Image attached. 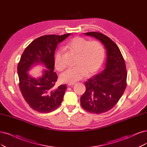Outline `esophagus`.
I'll use <instances>...</instances> for the list:
<instances>
[{"instance_id": "34e87169", "label": "esophagus", "mask_w": 147, "mask_h": 147, "mask_svg": "<svg viewBox=\"0 0 147 147\" xmlns=\"http://www.w3.org/2000/svg\"><path fill=\"white\" fill-rule=\"evenodd\" d=\"M74 84H75L74 83V84H68L67 85H68V86H73Z\"/></svg>"}]
</instances>
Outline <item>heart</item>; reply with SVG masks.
<instances>
[{
    "label": "heart",
    "mask_w": 147,
    "mask_h": 147,
    "mask_svg": "<svg viewBox=\"0 0 147 147\" xmlns=\"http://www.w3.org/2000/svg\"><path fill=\"white\" fill-rule=\"evenodd\" d=\"M65 48L77 54L75 67L67 69L61 74L60 78L62 82L74 84L82 79L86 74L91 76L98 71L104 63L105 49L99 42L89 41L82 37H75L68 41ZM63 51L57 50L54 58L55 68L62 71L65 65L62 61Z\"/></svg>",
    "instance_id": "heart-1"
}]
</instances>
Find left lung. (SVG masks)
<instances>
[{"instance_id": "1", "label": "left lung", "mask_w": 147, "mask_h": 147, "mask_svg": "<svg viewBox=\"0 0 147 147\" xmlns=\"http://www.w3.org/2000/svg\"><path fill=\"white\" fill-rule=\"evenodd\" d=\"M85 34L102 42L107 50V59L101 73L85 82L86 91L80 97V105L90 113L101 114L116 105L126 88L125 63L119 47L109 37L97 32Z\"/></svg>"}]
</instances>
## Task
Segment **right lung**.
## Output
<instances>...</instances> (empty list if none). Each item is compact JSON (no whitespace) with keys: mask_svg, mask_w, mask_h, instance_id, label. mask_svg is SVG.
<instances>
[{"mask_svg":"<svg viewBox=\"0 0 147 147\" xmlns=\"http://www.w3.org/2000/svg\"><path fill=\"white\" fill-rule=\"evenodd\" d=\"M70 34L38 37L25 48L20 57L18 66L19 88L27 104L37 112H51L58 108L63 100L67 85L54 87L57 79V74L53 72L54 52L58 43ZM39 64L44 66L46 69L42 71L40 77L32 78L28 71Z\"/></svg>","mask_w":147,"mask_h":147,"instance_id":"obj_1","label":"right lung"}]
</instances>
